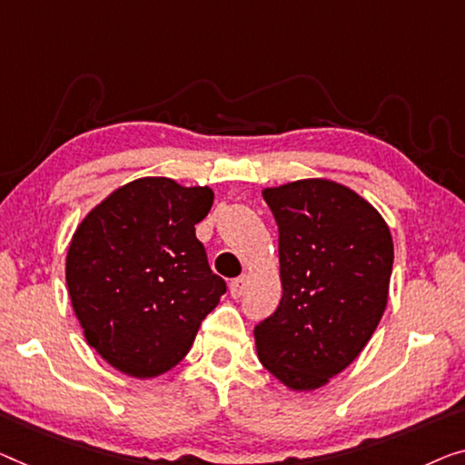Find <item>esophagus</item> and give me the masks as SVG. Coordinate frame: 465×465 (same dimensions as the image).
<instances>
[{
	"mask_svg": "<svg viewBox=\"0 0 465 465\" xmlns=\"http://www.w3.org/2000/svg\"><path fill=\"white\" fill-rule=\"evenodd\" d=\"M246 283H248V277H246V275H240V277H235V280H232V283H230V292H232L233 299H240L242 292H244Z\"/></svg>",
	"mask_w": 465,
	"mask_h": 465,
	"instance_id": "obj_1",
	"label": "esophagus"
}]
</instances>
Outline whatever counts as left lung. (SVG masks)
Segmentation results:
<instances>
[{"label": "left lung", "instance_id": "1", "mask_svg": "<svg viewBox=\"0 0 465 465\" xmlns=\"http://www.w3.org/2000/svg\"><path fill=\"white\" fill-rule=\"evenodd\" d=\"M280 230L282 301L256 323L261 363L292 391L349 367L382 320L394 248L380 213L344 185L301 179L262 190Z\"/></svg>", "mask_w": 465, "mask_h": 465}]
</instances>
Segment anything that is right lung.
I'll return each instance as SVG.
<instances>
[{
  "label": "right lung",
  "instance_id": "obj_1",
  "mask_svg": "<svg viewBox=\"0 0 465 465\" xmlns=\"http://www.w3.org/2000/svg\"><path fill=\"white\" fill-rule=\"evenodd\" d=\"M213 198L206 185L135 179L73 235L66 286L74 315L89 346L127 376L154 378L175 367L225 294L193 227Z\"/></svg>",
  "mask_w": 465,
  "mask_h": 465
}]
</instances>
